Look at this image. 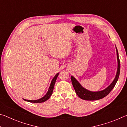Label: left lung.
Instances as JSON below:
<instances>
[{"instance_id": "left-lung-1", "label": "left lung", "mask_w": 127, "mask_h": 127, "mask_svg": "<svg viewBox=\"0 0 127 127\" xmlns=\"http://www.w3.org/2000/svg\"><path fill=\"white\" fill-rule=\"evenodd\" d=\"M116 50H117V61H118V68H117V72L116 74V76L114 81L108 87H106V89L101 90L100 91H89L87 89H85L84 87L82 86V85L79 83L78 81L74 78L73 76H71V80L72 85L73 86V87L76 91V92L77 95H78L79 98L81 99L87 100V101H94V100H98L101 99L106 96L107 95L110 93V91L113 90L114 87L115 85L118 81V78H119V74H120V61L119 58V55H118V52L117 48H116Z\"/></svg>"}]
</instances>
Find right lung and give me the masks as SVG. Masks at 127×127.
Listing matches in <instances>:
<instances>
[{"instance_id": "1", "label": "right lung", "mask_w": 127, "mask_h": 127, "mask_svg": "<svg viewBox=\"0 0 127 127\" xmlns=\"http://www.w3.org/2000/svg\"><path fill=\"white\" fill-rule=\"evenodd\" d=\"M58 75H59V73H58L54 76V77L53 78L52 81H51V82L50 87H49V88L48 91V92H47L46 94L44 96V97L40 98V99L36 100H26V99H23V100L26 101H28L30 102H33V103H41V102L46 101V100H48L49 98L50 97L51 95H52L55 81H56V80H57V78L58 76Z\"/></svg>"}]
</instances>
